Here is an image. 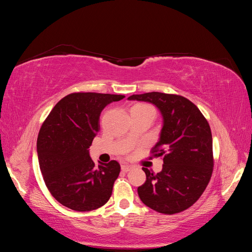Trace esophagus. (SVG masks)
Listing matches in <instances>:
<instances>
[{"label":"esophagus","mask_w":252,"mask_h":252,"mask_svg":"<svg viewBox=\"0 0 252 252\" xmlns=\"http://www.w3.org/2000/svg\"><path fill=\"white\" fill-rule=\"evenodd\" d=\"M132 169V166L131 165H122V170L124 172H128Z\"/></svg>","instance_id":"esophagus-1"}]
</instances>
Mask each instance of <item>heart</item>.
Returning <instances> with one entry per match:
<instances>
[{
  "label": "heart",
  "mask_w": 252,
  "mask_h": 252,
  "mask_svg": "<svg viewBox=\"0 0 252 252\" xmlns=\"http://www.w3.org/2000/svg\"><path fill=\"white\" fill-rule=\"evenodd\" d=\"M147 108H150V109H154L151 107V106L147 105V104H136L134 105L132 109H147Z\"/></svg>",
  "instance_id": "heart-1"
}]
</instances>
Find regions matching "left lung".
I'll list each match as a JSON object with an SVG mask.
<instances>
[{"label":"left lung","mask_w":252,"mask_h":252,"mask_svg":"<svg viewBox=\"0 0 252 252\" xmlns=\"http://www.w3.org/2000/svg\"><path fill=\"white\" fill-rule=\"evenodd\" d=\"M128 100L155 104L164 119L161 138L150 151L163 158V169L155 173L143 167L146 182L138 188L141 201L164 215L188 209L205 191L215 165L207 120L191 101L178 94L152 91Z\"/></svg>","instance_id":"8db88e82"}]
</instances>
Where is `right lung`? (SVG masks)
I'll list each match as a JSON object with an SVG mask.
<instances>
[{"mask_svg": "<svg viewBox=\"0 0 252 252\" xmlns=\"http://www.w3.org/2000/svg\"><path fill=\"white\" fill-rule=\"evenodd\" d=\"M125 95L73 93L59 101L37 135L36 149L45 185L55 199L75 211L102 207L120 174L117 161L96 166L89 157L100 130V114Z\"/></svg>", "mask_w": 252, "mask_h": 252, "instance_id": "add662e5", "label": "right lung"}]
</instances>
